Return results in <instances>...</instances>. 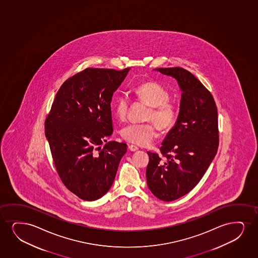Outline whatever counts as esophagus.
<instances>
[{"instance_id": "esophagus-1", "label": "esophagus", "mask_w": 258, "mask_h": 258, "mask_svg": "<svg viewBox=\"0 0 258 258\" xmlns=\"http://www.w3.org/2000/svg\"><path fill=\"white\" fill-rule=\"evenodd\" d=\"M128 149H129L131 152H135V151H137L139 148H138L136 146H134V145H129V146H128Z\"/></svg>"}]
</instances>
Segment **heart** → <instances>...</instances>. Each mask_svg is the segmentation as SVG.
Masks as SVG:
<instances>
[{
  "mask_svg": "<svg viewBox=\"0 0 258 258\" xmlns=\"http://www.w3.org/2000/svg\"><path fill=\"white\" fill-rule=\"evenodd\" d=\"M134 94L149 106L146 120L154 121L161 131L169 130L175 124L178 117L176 104L169 101V92L162 85L157 82H146L134 89ZM128 106L129 101L125 96L117 97L111 104L115 116L120 120L126 117ZM121 136L131 143L148 146L156 138V127L150 122L129 124L122 128Z\"/></svg>",
  "mask_w": 258,
  "mask_h": 258,
  "instance_id": "heart-1",
  "label": "heart"
}]
</instances>
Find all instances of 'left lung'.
<instances>
[{"mask_svg":"<svg viewBox=\"0 0 258 258\" xmlns=\"http://www.w3.org/2000/svg\"><path fill=\"white\" fill-rule=\"evenodd\" d=\"M155 71L176 79L182 92L176 123L160 147L166 158L147 153V186L158 199L172 202L199 183L217 153V108L211 93L185 69Z\"/></svg>","mask_w":258,"mask_h":258,"instance_id":"left-lung-1","label":"left lung"}]
</instances>
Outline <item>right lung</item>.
<instances>
[{
    "instance_id": "right-lung-1",
    "label": "right lung",
    "mask_w": 258,
    "mask_h": 258,
    "mask_svg": "<svg viewBox=\"0 0 258 258\" xmlns=\"http://www.w3.org/2000/svg\"><path fill=\"white\" fill-rule=\"evenodd\" d=\"M130 70L87 68L76 74L60 87L46 118L56 171L80 199L95 201L109 191L127 150L126 144L107 139L113 133L112 95Z\"/></svg>"
}]
</instances>
